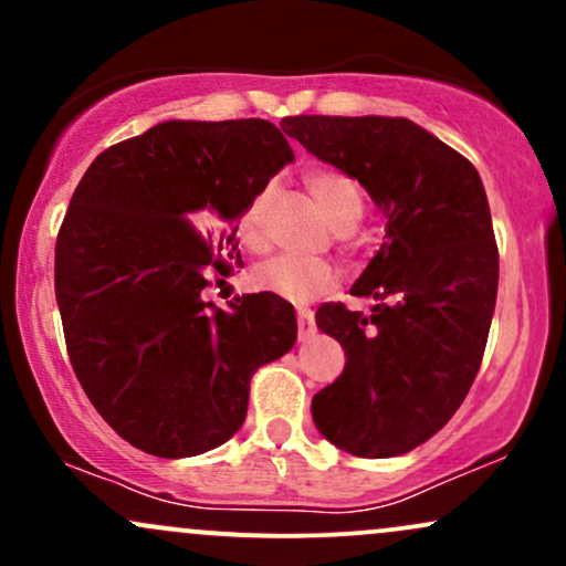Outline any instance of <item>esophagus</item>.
Here are the masks:
<instances>
[{
  "mask_svg": "<svg viewBox=\"0 0 566 566\" xmlns=\"http://www.w3.org/2000/svg\"><path fill=\"white\" fill-rule=\"evenodd\" d=\"M314 329H316L314 314H311L308 308L297 311V333H301V340H305L308 335H314Z\"/></svg>",
  "mask_w": 566,
  "mask_h": 566,
  "instance_id": "34e87169",
  "label": "esophagus"
}]
</instances>
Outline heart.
Segmentation results:
<instances>
[{"label": "heart", "mask_w": 566, "mask_h": 566, "mask_svg": "<svg viewBox=\"0 0 566 566\" xmlns=\"http://www.w3.org/2000/svg\"><path fill=\"white\" fill-rule=\"evenodd\" d=\"M311 197L322 207V212L333 223L335 231L348 233L356 229L365 216V199L359 186L348 175L337 170H314L305 178ZM271 201V186H263L255 197L242 207L237 218V237L244 250L263 252L269 250V233H265V210ZM337 282V271L329 261L319 258H292L276 255L258 263L250 271L252 290L269 292L290 303H311Z\"/></svg>", "instance_id": "obj_1"}]
</instances>
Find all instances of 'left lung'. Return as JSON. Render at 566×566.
Segmentation results:
<instances>
[{
  "label": "left lung",
  "mask_w": 566,
  "mask_h": 566,
  "mask_svg": "<svg viewBox=\"0 0 566 566\" xmlns=\"http://www.w3.org/2000/svg\"><path fill=\"white\" fill-rule=\"evenodd\" d=\"M305 151L356 178L386 216V242L322 333L346 367L311 401L319 433L356 458L423 444L458 412L482 365L497 297V244L476 167L405 116H287Z\"/></svg>",
  "instance_id": "left-lung-1"
}]
</instances>
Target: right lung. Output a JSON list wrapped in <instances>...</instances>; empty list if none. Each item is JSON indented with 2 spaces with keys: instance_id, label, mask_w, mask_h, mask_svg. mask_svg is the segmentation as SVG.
<instances>
[{
  "instance_id": "obj_1",
  "label": "right lung",
  "mask_w": 566,
  "mask_h": 566,
  "mask_svg": "<svg viewBox=\"0 0 566 566\" xmlns=\"http://www.w3.org/2000/svg\"><path fill=\"white\" fill-rule=\"evenodd\" d=\"M292 159L265 119H172L106 148L76 186L55 242L63 335L87 399L138 450H216L244 423L255 369L295 346L282 297L201 301L242 263V207Z\"/></svg>"
}]
</instances>
